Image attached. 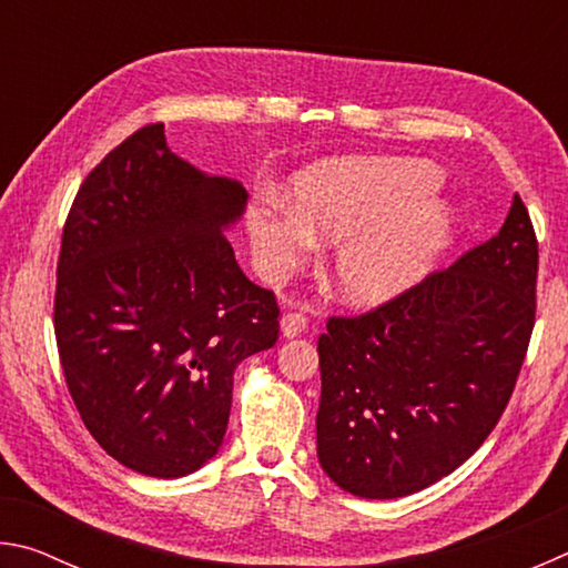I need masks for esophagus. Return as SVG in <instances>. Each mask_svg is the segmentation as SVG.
<instances>
[{
    "instance_id": "1",
    "label": "esophagus",
    "mask_w": 568,
    "mask_h": 568,
    "mask_svg": "<svg viewBox=\"0 0 568 568\" xmlns=\"http://www.w3.org/2000/svg\"><path fill=\"white\" fill-rule=\"evenodd\" d=\"M307 328V318L303 313H287L281 321V333L283 338H297Z\"/></svg>"
}]
</instances>
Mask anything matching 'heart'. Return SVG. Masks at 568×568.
I'll list each match as a JSON object with an SVG mask.
<instances>
[{
    "label": "heart",
    "mask_w": 568,
    "mask_h": 568,
    "mask_svg": "<svg viewBox=\"0 0 568 568\" xmlns=\"http://www.w3.org/2000/svg\"><path fill=\"white\" fill-rule=\"evenodd\" d=\"M440 175L420 160H328L293 180V203L255 200L245 223L257 271L281 281L335 240L328 271L345 303L373 307L416 285L454 235L436 197Z\"/></svg>",
    "instance_id": "heart-1"
}]
</instances>
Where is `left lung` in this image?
I'll use <instances>...</instances> for the list:
<instances>
[{"mask_svg":"<svg viewBox=\"0 0 568 568\" xmlns=\"http://www.w3.org/2000/svg\"><path fill=\"white\" fill-rule=\"evenodd\" d=\"M538 245L514 195L501 230L448 267L321 335L318 460L343 491H423L501 418L536 315Z\"/></svg>","mask_w":568,"mask_h":568,"instance_id":"left-lung-1","label":"left lung"}]
</instances>
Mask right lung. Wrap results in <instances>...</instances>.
<instances>
[{
	"instance_id": "add662e5",
	"label": "right lung",
	"mask_w": 568,
	"mask_h": 568,
	"mask_svg": "<svg viewBox=\"0 0 568 568\" xmlns=\"http://www.w3.org/2000/svg\"><path fill=\"white\" fill-rule=\"evenodd\" d=\"M233 178L130 134L77 192L57 265L54 335L94 440L138 474L187 476L223 446L233 373L273 348L277 303L225 233L245 213Z\"/></svg>"
}]
</instances>
